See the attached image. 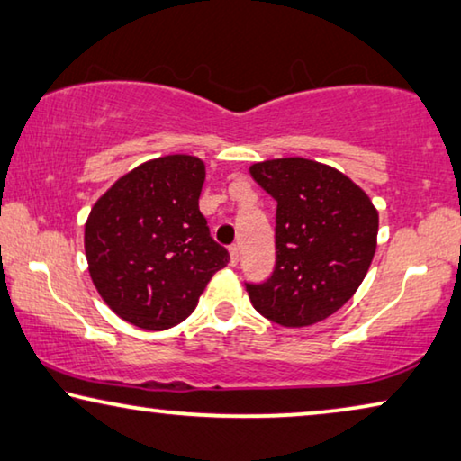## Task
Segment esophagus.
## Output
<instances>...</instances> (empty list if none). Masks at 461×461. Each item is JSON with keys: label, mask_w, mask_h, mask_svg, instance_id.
<instances>
[{"label": "esophagus", "mask_w": 461, "mask_h": 461, "mask_svg": "<svg viewBox=\"0 0 461 461\" xmlns=\"http://www.w3.org/2000/svg\"><path fill=\"white\" fill-rule=\"evenodd\" d=\"M229 251H230V266H237V264H239V258H241V251H239V245H230Z\"/></svg>", "instance_id": "esophagus-1"}]
</instances>
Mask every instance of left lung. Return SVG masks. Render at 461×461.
Here are the masks:
<instances>
[{
	"mask_svg": "<svg viewBox=\"0 0 461 461\" xmlns=\"http://www.w3.org/2000/svg\"><path fill=\"white\" fill-rule=\"evenodd\" d=\"M249 172L276 202L275 270L264 283H245L253 308L289 329L322 322L362 285L378 212L356 183L312 159H268Z\"/></svg>",
	"mask_w": 461,
	"mask_h": 461,
	"instance_id": "obj_1",
	"label": "left lung"
}]
</instances>
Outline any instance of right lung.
Listing matches in <instances>:
<instances>
[{
	"label": "right lung",
	"mask_w": 461,
	"mask_h": 461,
	"mask_svg": "<svg viewBox=\"0 0 461 461\" xmlns=\"http://www.w3.org/2000/svg\"><path fill=\"white\" fill-rule=\"evenodd\" d=\"M205 166L166 156L137 166L93 205L85 224L89 275L126 322L164 330L195 310L205 285L229 264L199 212Z\"/></svg>",
	"instance_id": "add662e5"
}]
</instances>
